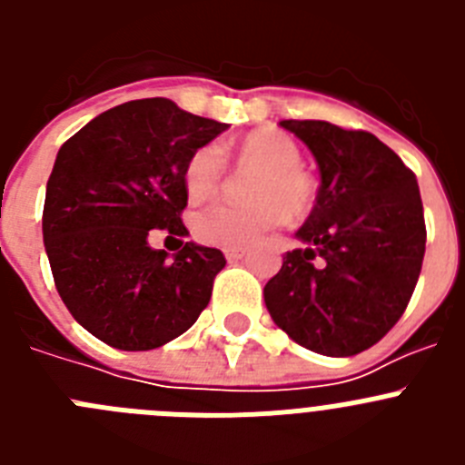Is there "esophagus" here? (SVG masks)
Returning <instances> with one entry per match:
<instances>
[{
    "label": "esophagus",
    "mask_w": 465,
    "mask_h": 465,
    "mask_svg": "<svg viewBox=\"0 0 465 465\" xmlns=\"http://www.w3.org/2000/svg\"><path fill=\"white\" fill-rule=\"evenodd\" d=\"M246 256V249H242V246H235V249H225V258L228 261H240V258Z\"/></svg>",
    "instance_id": "34e87169"
}]
</instances>
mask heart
Wrapping results in <instances>:
<instances>
[{"label": "heart", "mask_w": 465, "mask_h": 465, "mask_svg": "<svg viewBox=\"0 0 465 465\" xmlns=\"http://www.w3.org/2000/svg\"><path fill=\"white\" fill-rule=\"evenodd\" d=\"M240 167H256L249 183L252 203H213L197 209L191 219L193 235L204 244L249 246L265 232L291 219H302L316 204L314 176L300 165L302 151L298 142L277 127H261L228 146ZM225 167L219 149L200 146L183 165V191L188 200L203 203L221 191Z\"/></svg>", "instance_id": "obj_1"}]
</instances>
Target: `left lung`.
Masks as SVG:
<instances>
[{
	"label": "left lung",
	"mask_w": 465,
	"mask_h": 465,
	"mask_svg": "<svg viewBox=\"0 0 465 465\" xmlns=\"http://www.w3.org/2000/svg\"><path fill=\"white\" fill-rule=\"evenodd\" d=\"M322 172L305 249L265 283L272 322L300 347L354 356L380 342L408 307L426 252L417 176L375 134L326 121H282Z\"/></svg>",
	"instance_id": "left-lung-1"
}]
</instances>
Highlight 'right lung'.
Returning a JSON list of instances; mask_svg holds the SVG:
<instances>
[{
	"label": "right lung",
	"instance_id": "obj_1",
	"mask_svg": "<svg viewBox=\"0 0 465 465\" xmlns=\"http://www.w3.org/2000/svg\"><path fill=\"white\" fill-rule=\"evenodd\" d=\"M225 123L165 97L104 111L57 151L44 203V244L55 289L94 338L149 351L186 332L225 268L219 249L183 242V165ZM151 232L179 236L172 262Z\"/></svg>",
	"mask_w": 465,
	"mask_h": 465
}]
</instances>
